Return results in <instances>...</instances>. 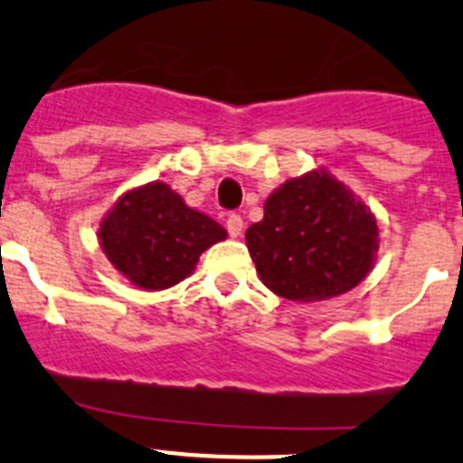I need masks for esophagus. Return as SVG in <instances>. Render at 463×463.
Instances as JSON below:
<instances>
[{
    "label": "esophagus",
    "instance_id": "34e87169",
    "mask_svg": "<svg viewBox=\"0 0 463 463\" xmlns=\"http://www.w3.org/2000/svg\"><path fill=\"white\" fill-rule=\"evenodd\" d=\"M226 228L231 232V237H240L241 231H244V219L240 214H228Z\"/></svg>",
    "mask_w": 463,
    "mask_h": 463
}]
</instances>
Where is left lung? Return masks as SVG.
I'll use <instances>...</instances> for the list:
<instances>
[{
  "mask_svg": "<svg viewBox=\"0 0 463 463\" xmlns=\"http://www.w3.org/2000/svg\"><path fill=\"white\" fill-rule=\"evenodd\" d=\"M262 283L293 302L348 293L369 274L378 251L376 219L332 175L314 170L265 201L247 231Z\"/></svg>",
  "mask_w": 463,
  "mask_h": 463,
  "instance_id": "left-lung-1",
  "label": "left lung"
}]
</instances>
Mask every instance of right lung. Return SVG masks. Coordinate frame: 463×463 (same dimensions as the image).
<instances>
[{
	"mask_svg": "<svg viewBox=\"0 0 463 463\" xmlns=\"http://www.w3.org/2000/svg\"><path fill=\"white\" fill-rule=\"evenodd\" d=\"M101 247L133 286L164 290L194 272L205 249L226 240L214 219L186 207L164 182L124 194L101 222Z\"/></svg>",
	"mask_w": 463,
	"mask_h": 463,
	"instance_id": "right-lung-1",
	"label": "right lung"
}]
</instances>
